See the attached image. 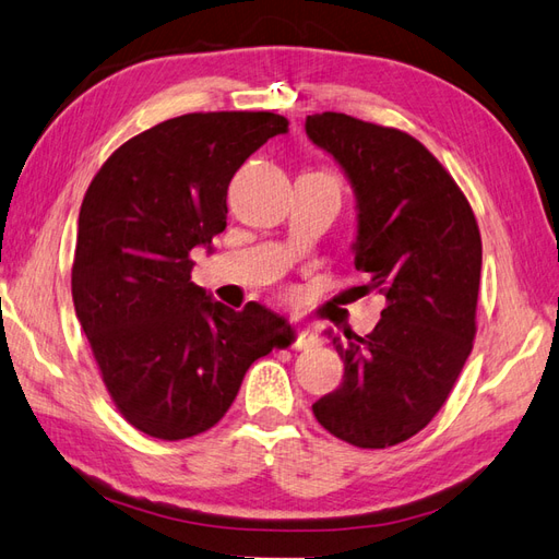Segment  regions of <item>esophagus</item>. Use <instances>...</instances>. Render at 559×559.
Here are the masks:
<instances>
[{"instance_id": "esophagus-1", "label": "esophagus", "mask_w": 559, "mask_h": 559, "mask_svg": "<svg viewBox=\"0 0 559 559\" xmlns=\"http://www.w3.org/2000/svg\"><path fill=\"white\" fill-rule=\"evenodd\" d=\"M317 345H319V338L311 331H307V329L297 331L293 335V343H290L293 349H309V347H317Z\"/></svg>"}]
</instances>
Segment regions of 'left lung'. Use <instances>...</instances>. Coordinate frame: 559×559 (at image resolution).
Listing matches in <instances>:
<instances>
[{
  "label": "left lung",
  "mask_w": 559,
  "mask_h": 559,
  "mask_svg": "<svg viewBox=\"0 0 559 559\" xmlns=\"http://www.w3.org/2000/svg\"><path fill=\"white\" fill-rule=\"evenodd\" d=\"M307 135L353 180L355 297L381 295L376 329L347 345L341 388L314 402L335 438L379 450L417 436L445 405L476 338L481 233L469 200L417 138L355 116H307Z\"/></svg>",
  "instance_id": "left-lung-1"
}]
</instances>
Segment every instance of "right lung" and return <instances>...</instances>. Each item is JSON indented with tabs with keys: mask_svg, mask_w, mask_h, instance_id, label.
I'll return each instance as SVG.
<instances>
[{
	"mask_svg": "<svg viewBox=\"0 0 559 559\" xmlns=\"http://www.w3.org/2000/svg\"><path fill=\"white\" fill-rule=\"evenodd\" d=\"M274 111H194L140 133L90 183L71 266L78 321L121 417L159 440L210 431L245 371L290 329L269 309L240 311L190 281L192 248L226 228L230 178L269 138Z\"/></svg>",
	"mask_w": 559,
	"mask_h": 559,
	"instance_id": "right-lung-1",
	"label": "right lung"
}]
</instances>
